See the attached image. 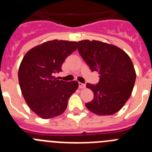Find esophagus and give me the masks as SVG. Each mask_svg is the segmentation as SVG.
<instances>
[{"mask_svg":"<svg viewBox=\"0 0 152 152\" xmlns=\"http://www.w3.org/2000/svg\"><path fill=\"white\" fill-rule=\"evenodd\" d=\"M78 87L80 89H83V88H85L86 85L84 84H82V83H78Z\"/></svg>","mask_w":152,"mask_h":152,"instance_id":"obj_1","label":"esophagus"}]
</instances>
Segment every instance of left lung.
I'll use <instances>...</instances> for the list:
<instances>
[{
  "mask_svg": "<svg viewBox=\"0 0 152 152\" xmlns=\"http://www.w3.org/2000/svg\"><path fill=\"white\" fill-rule=\"evenodd\" d=\"M77 43L84 61L92 72L100 75L97 84L86 85L94 95L86 107L99 116L116 113L129 100L134 88L136 74L131 58L112 44L88 39Z\"/></svg>",
  "mask_w": 152,
  "mask_h": 152,
  "instance_id": "8db88e82",
  "label": "left lung"
}]
</instances>
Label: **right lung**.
Returning a JSON list of instances; mask_svg holds the SVG:
<instances>
[{
	"label": "right lung",
	"instance_id": "obj_1",
	"mask_svg": "<svg viewBox=\"0 0 152 152\" xmlns=\"http://www.w3.org/2000/svg\"><path fill=\"white\" fill-rule=\"evenodd\" d=\"M77 48V42H45L28 51L20 64L18 79L23 96L31 110L42 119L61 115L78 88L77 81L67 82L54 76Z\"/></svg>",
	"mask_w": 152,
	"mask_h": 152
}]
</instances>
